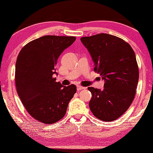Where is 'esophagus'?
Wrapping results in <instances>:
<instances>
[{
  "label": "esophagus",
  "instance_id": "1",
  "mask_svg": "<svg viewBox=\"0 0 153 153\" xmlns=\"http://www.w3.org/2000/svg\"><path fill=\"white\" fill-rule=\"evenodd\" d=\"M85 89V87H83L82 85H77V91H80V90H82V89Z\"/></svg>",
  "mask_w": 153,
  "mask_h": 153
}]
</instances>
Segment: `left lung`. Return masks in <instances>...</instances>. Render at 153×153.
<instances>
[{"mask_svg":"<svg viewBox=\"0 0 153 153\" xmlns=\"http://www.w3.org/2000/svg\"><path fill=\"white\" fill-rule=\"evenodd\" d=\"M81 41L95 62L94 71L105 80L103 90L88 88L92 94L89 108L101 121L116 120L135 96L139 76L135 53L125 40L108 34L82 37Z\"/></svg>","mask_w":153,"mask_h":153,"instance_id":"1","label":"left lung"}]
</instances>
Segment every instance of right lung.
Here are the masks:
<instances>
[{"label":"right lung","mask_w":153,"mask_h":153,"mask_svg":"<svg viewBox=\"0 0 153 153\" xmlns=\"http://www.w3.org/2000/svg\"><path fill=\"white\" fill-rule=\"evenodd\" d=\"M75 36L48 35L30 42L19 53L15 69L18 95L36 120L53 124L64 117L76 86L56 82L54 67L62 52L76 40Z\"/></svg>","instance_id":"right-lung-1"}]
</instances>
